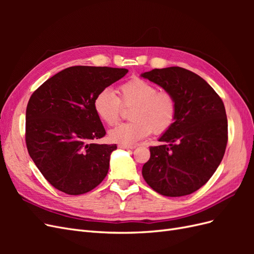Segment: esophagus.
<instances>
[{
  "instance_id": "1",
  "label": "esophagus",
  "mask_w": 254,
  "mask_h": 254,
  "mask_svg": "<svg viewBox=\"0 0 254 254\" xmlns=\"http://www.w3.org/2000/svg\"><path fill=\"white\" fill-rule=\"evenodd\" d=\"M119 147L123 148V149H134L135 146H133V145H131V146H129V145H119Z\"/></svg>"
}]
</instances>
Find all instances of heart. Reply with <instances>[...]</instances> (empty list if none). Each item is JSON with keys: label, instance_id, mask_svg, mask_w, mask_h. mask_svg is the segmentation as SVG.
I'll list each match as a JSON object with an SVG mask.
<instances>
[{"label": "heart", "instance_id": "b5f03b06", "mask_svg": "<svg viewBox=\"0 0 254 254\" xmlns=\"http://www.w3.org/2000/svg\"><path fill=\"white\" fill-rule=\"evenodd\" d=\"M120 100L115 92L106 88L99 91L94 98L93 107L107 125H113L121 117L122 104L133 106L129 118L131 122L123 123L109 131V139L121 145H134L151 131L162 134L173 126L177 115L175 97L148 81L134 78L123 84L120 89Z\"/></svg>", "mask_w": 254, "mask_h": 254}]
</instances>
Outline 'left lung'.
I'll use <instances>...</instances> for the list:
<instances>
[{
  "instance_id": "obj_1",
  "label": "left lung",
  "mask_w": 254,
  "mask_h": 254,
  "mask_svg": "<svg viewBox=\"0 0 254 254\" xmlns=\"http://www.w3.org/2000/svg\"><path fill=\"white\" fill-rule=\"evenodd\" d=\"M171 93L177 103L173 126L150 147L142 175L157 193L180 197L209 181L224 158L228 121L221 98L200 76L180 66L141 74Z\"/></svg>"
}]
</instances>
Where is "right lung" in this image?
Returning a JSON list of instances; mask_svg holds the SVG:
<instances>
[{"label": "right lung", "mask_w": 254, "mask_h": 254, "mask_svg": "<svg viewBox=\"0 0 254 254\" xmlns=\"http://www.w3.org/2000/svg\"><path fill=\"white\" fill-rule=\"evenodd\" d=\"M127 68L76 65L54 75L30 96L25 140L30 158L52 186L81 195L101 183L117 145L97 144L105 134L93 102Z\"/></svg>", "instance_id": "right-lung-1"}]
</instances>
